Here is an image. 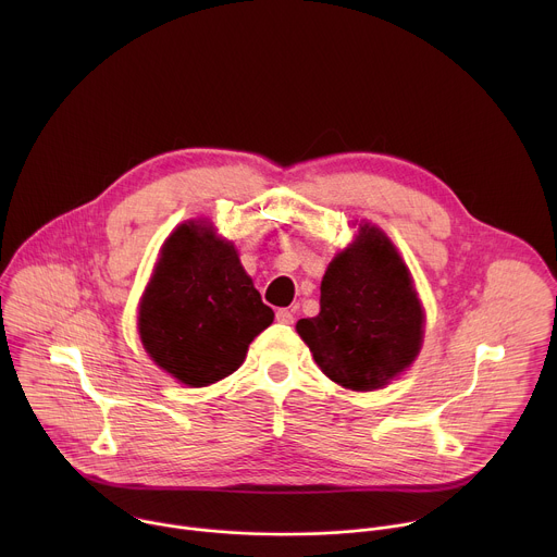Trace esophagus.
I'll return each instance as SVG.
<instances>
[{
  "label": "esophagus",
  "mask_w": 557,
  "mask_h": 557,
  "mask_svg": "<svg viewBox=\"0 0 557 557\" xmlns=\"http://www.w3.org/2000/svg\"><path fill=\"white\" fill-rule=\"evenodd\" d=\"M275 320L280 322V324H293L295 322V314L290 312V310H286V308H280L277 312H275Z\"/></svg>",
  "instance_id": "34e87169"
}]
</instances>
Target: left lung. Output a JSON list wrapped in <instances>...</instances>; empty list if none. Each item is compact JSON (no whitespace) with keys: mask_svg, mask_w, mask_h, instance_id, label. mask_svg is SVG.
Returning a JSON list of instances; mask_svg holds the SVG:
<instances>
[{"mask_svg":"<svg viewBox=\"0 0 557 557\" xmlns=\"http://www.w3.org/2000/svg\"><path fill=\"white\" fill-rule=\"evenodd\" d=\"M317 366L350 389H376L421 350L423 310L387 237L363 224L322 280L320 314L297 322Z\"/></svg>","mask_w":557,"mask_h":557,"instance_id":"left-lung-1","label":"left lung"}]
</instances>
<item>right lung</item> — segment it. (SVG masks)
<instances>
[{"label":"right lung","mask_w":557,"mask_h":557,"mask_svg":"<svg viewBox=\"0 0 557 557\" xmlns=\"http://www.w3.org/2000/svg\"><path fill=\"white\" fill-rule=\"evenodd\" d=\"M273 317L233 245L207 224L187 222L161 251L140 299L138 331L158 366L202 387L240 368Z\"/></svg>","instance_id":"right-lung-1"}]
</instances>
